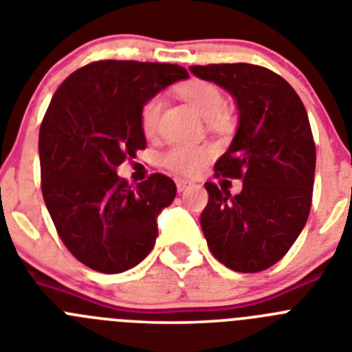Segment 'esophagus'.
I'll use <instances>...</instances> for the list:
<instances>
[{"label": "esophagus", "instance_id": "esophagus-1", "mask_svg": "<svg viewBox=\"0 0 352 352\" xmlns=\"http://www.w3.org/2000/svg\"><path fill=\"white\" fill-rule=\"evenodd\" d=\"M190 185H192V183L186 182V179H176V186H178V192L186 190V188H188Z\"/></svg>", "mask_w": 352, "mask_h": 352}]
</instances>
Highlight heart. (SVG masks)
<instances>
[{"instance_id":"b5f03b06","label":"heart","mask_w":352,"mask_h":352,"mask_svg":"<svg viewBox=\"0 0 352 352\" xmlns=\"http://www.w3.org/2000/svg\"><path fill=\"white\" fill-rule=\"evenodd\" d=\"M179 96L186 104L194 109L195 113L204 120H211L213 123H222L223 118V95L214 84L208 80L194 79L182 84L178 88ZM162 111V98L160 96H151L141 109V126L146 135L157 130L158 118ZM213 157V149L210 146H185L178 144L169 148L162 157V164L169 170L183 176H194L203 169L210 158Z\"/></svg>"}]
</instances>
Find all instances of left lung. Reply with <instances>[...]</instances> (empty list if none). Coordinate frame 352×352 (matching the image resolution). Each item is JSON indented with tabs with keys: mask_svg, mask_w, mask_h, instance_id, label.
I'll return each mask as SVG.
<instances>
[{
	"mask_svg": "<svg viewBox=\"0 0 352 352\" xmlns=\"http://www.w3.org/2000/svg\"><path fill=\"white\" fill-rule=\"evenodd\" d=\"M190 72L231 93L239 113L234 139L214 162V173L243 179V188L231 195L204 183V238L227 268L263 272L287 254L309 219L316 174L309 116L291 84L268 68L222 63Z\"/></svg>",
	"mask_w": 352,
	"mask_h": 352,
	"instance_id": "obj_1",
	"label": "left lung"
}]
</instances>
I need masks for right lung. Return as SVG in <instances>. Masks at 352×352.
<instances>
[{"label": "right lung", "mask_w": 352, "mask_h": 352, "mask_svg": "<svg viewBox=\"0 0 352 352\" xmlns=\"http://www.w3.org/2000/svg\"><path fill=\"white\" fill-rule=\"evenodd\" d=\"M182 79L188 72L178 65L95 61L49 104L38 138L43 201L65 247L95 272H126L155 247L176 185L157 173L132 188L116 169L146 148L142 105Z\"/></svg>", "instance_id": "add662e5"}]
</instances>
